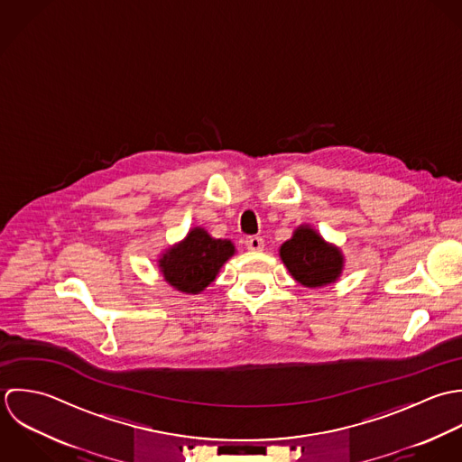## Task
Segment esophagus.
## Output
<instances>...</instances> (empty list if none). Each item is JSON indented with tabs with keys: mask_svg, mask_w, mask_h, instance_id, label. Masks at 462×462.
<instances>
[{
	"mask_svg": "<svg viewBox=\"0 0 462 462\" xmlns=\"http://www.w3.org/2000/svg\"><path fill=\"white\" fill-rule=\"evenodd\" d=\"M245 245H246V248H248L250 252H261V250H264V239L259 237V236L246 237Z\"/></svg>",
	"mask_w": 462,
	"mask_h": 462,
	"instance_id": "1",
	"label": "esophagus"
}]
</instances>
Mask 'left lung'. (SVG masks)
<instances>
[{"mask_svg": "<svg viewBox=\"0 0 462 462\" xmlns=\"http://www.w3.org/2000/svg\"><path fill=\"white\" fill-rule=\"evenodd\" d=\"M280 259L291 277L305 287H323L336 282L345 264L341 250L327 243L309 225H300L280 246Z\"/></svg>", "mask_w": 462, "mask_h": 462, "instance_id": "left-lung-1", "label": "left lung"}]
</instances>
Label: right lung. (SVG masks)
Wrapping results in <instances>:
<instances>
[{
  "label": "right lung",
  "instance_id": "1",
  "mask_svg": "<svg viewBox=\"0 0 462 462\" xmlns=\"http://www.w3.org/2000/svg\"><path fill=\"white\" fill-rule=\"evenodd\" d=\"M236 254V246L228 239H214L207 230L196 226L184 241L168 248L159 268L164 280L185 294L201 292L214 282L221 266Z\"/></svg>",
  "mask_w": 462,
  "mask_h": 462
}]
</instances>
